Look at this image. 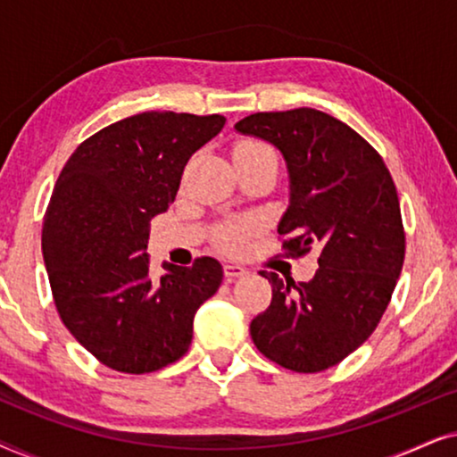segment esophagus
<instances>
[{"label": "esophagus", "instance_id": "obj_1", "mask_svg": "<svg viewBox=\"0 0 457 457\" xmlns=\"http://www.w3.org/2000/svg\"><path fill=\"white\" fill-rule=\"evenodd\" d=\"M247 270L239 264H227L224 266V277H227V280H235V278H241L245 277Z\"/></svg>", "mask_w": 457, "mask_h": 457}]
</instances>
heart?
Returning a JSON list of instances; mask_svg holds the SVG:
<instances>
[{
	"mask_svg": "<svg viewBox=\"0 0 457 457\" xmlns=\"http://www.w3.org/2000/svg\"><path fill=\"white\" fill-rule=\"evenodd\" d=\"M255 155H274V152L264 143L253 141V139H245L239 141L235 145V160L237 158H255ZM255 230V222L253 220H237V222H227L220 224L214 233V241L216 245L222 249V252L228 253H237L243 247V243L249 235Z\"/></svg>",
	"mask_w": 457,
	"mask_h": 457,
	"instance_id": "obj_1",
	"label": "heart"
}]
</instances>
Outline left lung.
Here are the masks:
<instances>
[{
	"instance_id": "left-lung-1",
	"label": "left lung",
	"mask_w": 457,
	"mask_h": 457,
	"mask_svg": "<svg viewBox=\"0 0 457 457\" xmlns=\"http://www.w3.org/2000/svg\"><path fill=\"white\" fill-rule=\"evenodd\" d=\"M235 129L272 143L287 162L289 208L278 222L285 252H320L308 283L260 272L272 285V302L249 333L287 370L322 372L372 335L402 274L395 183L370 143L320 110L258 112Z\"/></svg>"
}]
</instances>
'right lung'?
<instances>
[{
    "instance_id": "obj_1",
    "label": "right lung",
    "mask_w": 457,
    "mask_h": 457,
    "mask_svg": "<svg viewBox=\"0 0 457 457\" xmlns=\"http://www.w3.org/2000/svg\"><path fill=\"white\" fill-rule=\"evenodd\" d=\"M227 118L143 112L80 143L43 218V260L64 327L104 366L127 374L183 358L193 318L222 283L214 258L149 277V222L177 197L187 162Z\"/></svg>"
}]
</instances>
